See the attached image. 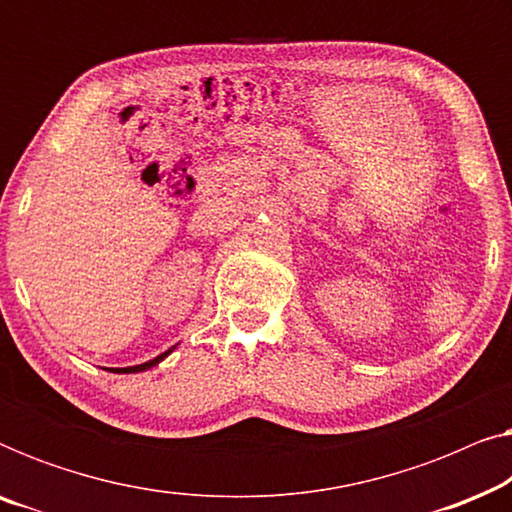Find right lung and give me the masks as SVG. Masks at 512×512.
Here are the masks:
<instances>
[{"instance_id":"add662e5","label":"right lung","mask_w":512,"mask_h":512,"mask_svg":"<svg viewBox=\"0 0 512 512\" xmlns=\"http://www.w3.org/2000/svg\"><path fill=\"white\" fill-rule=\"evenodd\" d=\"M172 349H174V347H172ZM172 349H167V352H163V354H160V356H156V359H151V361H146V363H139V366H130V368H116V373H142V370H149V368L156 366V363L163 361L165 356L172 352Z\"/></svg>"}]
</instances>
